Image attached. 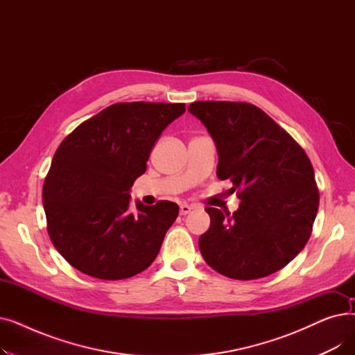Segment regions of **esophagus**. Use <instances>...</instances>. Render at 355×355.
Returning <instances> with one entry per match:
<instances>
[{"label": "esophagus", "mask_w": 355, "mask_h": 355, "mask_svg": "<svg viewBox=\"0 0 355 355\" xmlns=\"http://www.w3.org/2000/svg\"><path fill=\"white\" fill-rule=\"evenodd\" d=\"M191 210H193V207L189 206V204H181V206H180V213H181V216L189 214Z\"/></svg>", "instance_id": "34e87169"}]
</instances>
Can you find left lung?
Segmentation results:
<instances>
[{
    "label": "left lung",
    "mask_w": 355,
    "mask_h": 355,
    "mask_svg": "<svg viewBox=\"0 0 355 355\" xmlns=\"http://www.w3.org/2000/svg\"><path fill=\"white\" fill-rule=\"evenodd\" d=\"M211 135L217 177L241 200L230 214L207 207L200 252L216 272L239 281L285 268L309 240L320 204L312 164L301 145L262 109L246 102L189 106Z\"/></svg>",
    "instance_id": "1"
}]
</instances>
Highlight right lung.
Segmentation results:
<instances>
[{
  "instance_id": "right-lung-1",
  "label": "right lung",
  "mask_w": 355,
  "mask_h": 355,
  "mask_svg": "<svg viewBox=\"0 0 355 355\" xmlns=\"http://www.w3.org/2000/svg\"><path fill=\"white\" fill-rule=\"evenodd\" d=\"M184 103L121 102L80 123L55 151L43 185L51 243L85 275L118 281L151 265L178 216L173 201L129 209L130 187Z\"/></svg>"
}]
</instances>
